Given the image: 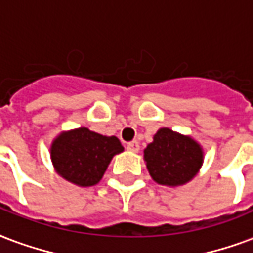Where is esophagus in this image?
Wrapping results in <instances>:
<instances>
[{
    "label": "esophagus",
    "instance_id": "obj_1",
    "mask_svg": "<svg viewBox=\"0 0 253 253\" xmlns=\"http://www.w3.org/2000/svg\"><path fill=\"white\" fill-rule=\"evenodd\" d=\"M126 149L129 150V151H132V153H137V151L140 150V146H139L137 142H130V143H128V146H126Z\"/></svg>",
    "mask_w": 253,
    "mask_h": 253
}]
</instances>
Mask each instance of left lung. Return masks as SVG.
Here are the masks:
<instances>
[{"label":"left lung","mask_w":253,"mask_h":253,"mask_svg":"<svg viewBox=\"0 0 253 253\" xmlns=\"http://www.w3.org/2000/svg\"><path fill=\"white\" fill-rule=\"evenodd\" d=\"M150 176L158 184L179 187L193 180L204 164V149L194 137L160 128L143 150Z\"/></svg>","instance_id":"obj_1"}]
</instances>
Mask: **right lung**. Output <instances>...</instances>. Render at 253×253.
I'll return each mask as SVG.
<instances>
[{
	"instance_id": "right-lung-1",
	"label": "right lung",
	"mask_w": 253,
	"mask_h": 253,
	"mask_svg": "<svg viewBox=\"0 0 253 253\" xmlns=\"http://www.w3.org/2000/svg\"><path fill=\"white\" fill-rule=\"evenodd\" d=\"M123 151L118 137L104 136L85 126L62 130L49 149L57 175L78 187L97 184L113 157Z\"/></svg>"
}]
</instances>
